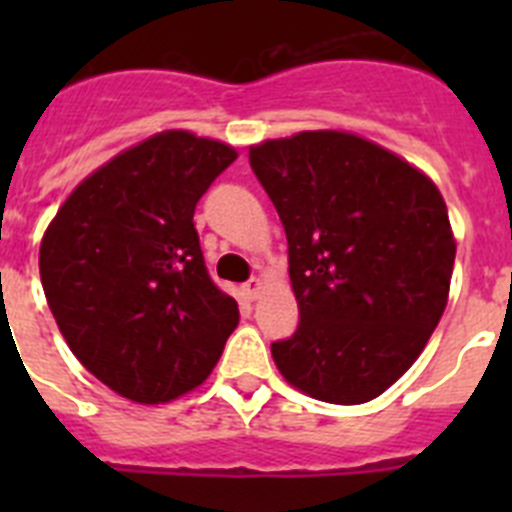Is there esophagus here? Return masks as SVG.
<instances>
[{
  "instance_id": "34e87169",
  "label": "esophagus",
  "mask_w": 512,
  "mask_h": 512,
  "mask_svg": "<svg viewBox=\"0 0 512 512\" xmlns=\"http://www.w3.org/2000/svg\"><path fill=\"white\" fill-rule=\"evenodd\" d=\"M243 295H246L248 300H256V297L261 295V279H248V282L243 284Z\"/></svg>"
}]
</instances>
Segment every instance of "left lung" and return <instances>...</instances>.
<instances>
[{
    "label": "left lung",
    "mask_w": 512,
    "mask_h": 512,
    "mask_svg": "<svg viewBox=\"0 0 512 512\" xmlns=\"http://www.w3.org/2000/svg\"><path fill=\"white\" fill-rule=\"evenodd\" d=\"M279 212L300 325L271 343L289 384L361 405L408 372L449 300L456 241L436 184L395 153L338 130L251 146Z\"/></svg>",
    "instance_id": "left-lung-1"
}]
</instances>
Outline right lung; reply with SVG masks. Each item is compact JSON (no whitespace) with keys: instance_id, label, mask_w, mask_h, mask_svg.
<instances>
[{"instance_id":"add662e5","label":"right lung","mask_w":512,"mask_h":512,"mask_svg":"<svg viewBox=\"0 0 512 512\" xmlns=\"http://www.w3.org/2000/svg\"><path fill=\"white\" fill-rule=\"evenodd\" d=\"M235 158L187 130L151 135L87 176L45 230L40 282L58 330L117 395L158 405L194 390L238 325L192 223Z\"/></svg>"}]
</instances>
